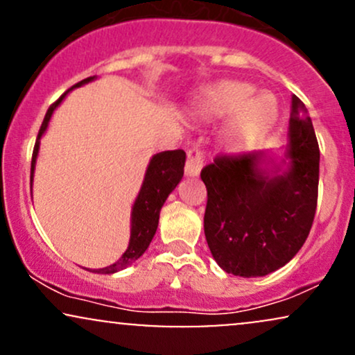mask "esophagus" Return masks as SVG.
<instances>
[{
	"instance_id": "obj_1",
	"label": "esophagus",
	"mask_w": 355,
	"mask_h": 355,
	"mask_svg": "<svg viewBox=\"0 0 355 355\" xmlns=\"http://www.w3.org/2000/svg\"><path fill=\"white\" fill-rule=\"evenodd\" d=\"M203 162H205V158H203L202 150L190 148L189 152H187V164H185L187 177H198L203 166Z\"/></svg>"
}]
</instances>
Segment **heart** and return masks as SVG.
<instances>
[{
    "label": "heart",
    "mask_w": 355,
    "mask_h": 355,
    "mask_svg": "<svg viewBox=\"0 0 355 355\" xmlns=\"http://www.w3.org/2000/svg\"><path fill=\"white\" fill-rule=\"evenodd\" d=\"M252 93L254 87L243 81H220L207 88L198 98L197 110L202 118H229L222 130V144L232 152H243L255 146L275 121L277 108L272 96L260 93L248 98Z\"/></svg>",
    "instance_id": "heart-1"
}]
</instances>
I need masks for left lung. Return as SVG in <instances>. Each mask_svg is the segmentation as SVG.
I'll return each mask as SVG.
<instances>
[{"label":"left lung","instance_id":"obj_1","mask_svg":"<svg viewBox=\"0 0 355 355\" xmlns=\"http://www.w3.org/2000/svg\"><path fill=\"white\" fill-rule=\"evenodd\" d=\"M288 165L262 168L263 153L218 155L203 166L209 248L227 274L262 277L294 259L309 237L319 193V144L305 105L292 95Z\"/></svg>","mask_w":355,"mask_h":355}]
</instances>
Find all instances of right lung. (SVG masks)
<instances>
[{
    "mask_svg": "<svg viewBox=\"0 0 355 355\" xmlns=\"http://www.w3.org/2000/svg\"><path fill=\"white\" fill-rule=\"evenodd\" d=\"M93 80H95V76L81 80L80 83L73 85L70 89L81 87V85ZM70 89H68V92H70ZM67 93H64V95H67ZM63 96H60V98L48 108L46 115H44V120L42 123V128H40L38 132V138H36V144L33 148L30 183H33L36 155H38L40 150V138H42L43 133L46 132L48 121H50L55 108L61 103ZM183 166H185V152H183V150H168V152L157 153L152 160H150L148 168H146L145 173L144 185H141L140 193H138L132 209V232H130L128 247H126L123 255H121L113 266H108L105 268H95V270L92 272H96V274H115V272L123 270V268L132 266L135 260H138L145 254L150 242H152L155 232H157L162 207H164L166 197L172 193L175 187H177L182 180Z\"/></svg>",
    "mask_w": 355,
    "mask_h": 355,
    "instance_id": "obj_1",
    "label": "right lung"
}]
</instances>
